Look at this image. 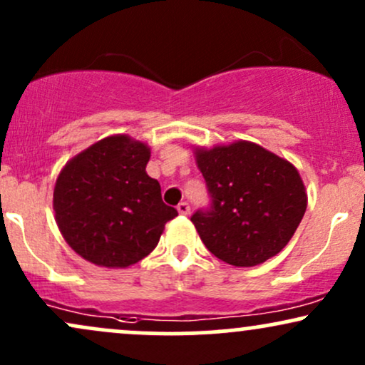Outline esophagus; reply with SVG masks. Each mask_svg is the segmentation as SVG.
Returning <instances> with one entry per match:
<instances>
[{"label": "esophagus", "instance_id": "obj_1", "mask_svg": "<svg viewBox=\"0 0 365 365\" xmlns=\"http://www.w3.org/2000/svg\"><path fill=\"white\" fill-rule=\"evenodd\" d=\"M177 211L182 216H188V215H190V206H188V202H180L177 206Z\"/></svg>", "mask_w": 365, "mask_h": 365}]
</instances>
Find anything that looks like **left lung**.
<instances>
[{
    "mask_svg": "<svg viewBox=\"0 0 365 365\" xmlns=\"http://www.w3.org/2000/svg\"><path fill=\"white\" fill-rule=\"evenodd\" d=\"M195 161L211 206L190 220L209 252L237 267L282 252L307 209L295 166L247 140L195 149Z\"/></svg>",
    "mask_w": 365,
    "mask_h": 365,
    "instance_id": "8db88e82",
    "label": "left lung"
}]
</instances>
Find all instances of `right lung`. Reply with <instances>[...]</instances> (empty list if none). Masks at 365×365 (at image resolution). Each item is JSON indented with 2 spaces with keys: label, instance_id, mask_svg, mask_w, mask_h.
<instances>
[{
  "label": "right lung",
  "instance_id": "right-lung-1",
  "mask_svg": "<svg viewBox=\"0 0 365 365\" xmlns=\"http://www.w3.org/2000/svg\"><path fill=\"white\" fill-rule=\"evenodd\" d=\"M150 149L111 135L70 159L56 178L53 207L63 238L96 266L128 267L158 245L177 209L145 173Z\"/></svg>",
  "mask_w": 365,
  "mask_h": 365
}]
</instances>
